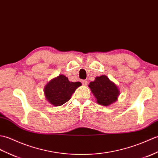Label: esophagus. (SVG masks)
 <instances>
[{"label": "esophagus", "instance_id": "obj_1", "mask_svg": "<svg viewBox=\"0 0 158 158\" xmlns=\"http://www.w3.org/2000/svg\"><path fill=\"white\" fill-rule=\"evenodd\" d=\"M82 83L84 86H86L87 84H88V81L86 80H82Z\"/></svg>", "mask_w": 158, "mask_h": 158}]
</instances>
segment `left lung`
Segmentation results:
<instances>
[{
    "label": "left lung",
    "mask_w": 158,
    "mask_h": 158,
    "mask_svg": "<svg viewBox=\"0 0 158 158\" xmlns=\"http://www.w3.org/2000/svg\"><path fill=\"white\" fill-rule=\"evenodd\" d=\"M89 86L97 99V102L104 106L116 101L120 94L118 87L105 75L97 77L94 82H90Z\"/></svg>",
    "instance_id": "obj_1"
}]
</instances>
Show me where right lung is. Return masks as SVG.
I'll use <instances>...</instances> for the list:
<instances>
[{
    "label": "right lung",
    "mask_w": 158,
    "mask_h": 158,
    "mask_svg": "<svg viewBox=\"0 0 158 158\" xmlns=\"http://www.w3.org/2000/svg\"><path fill=\"white\" fill-rule=\"evenodd\" d=\"M80 86V82H69L67 77L60 75L47 84L44 94L48 102L55 106H59L67 102Z\"/></svg>",
    "instance_id": "1"
}]
</instances>
